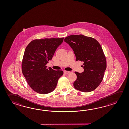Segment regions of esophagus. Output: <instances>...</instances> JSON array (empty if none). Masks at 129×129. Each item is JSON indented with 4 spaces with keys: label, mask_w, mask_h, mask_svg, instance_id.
<instances>
[{
    "label": "esophagus",
    "mask_w": 129,
    "mask_h": 129,
    "mask_svg": "<svg viewBox=\"0 0 129 129\" xmlns=\"http://www.w3.org/2000/svg\"><path fill=\"white\" fill-rule=\"evenodd\" d=\"M63 73H64V74H68L70 73V71H63Z\"/></svg>",
    "instance_id": "obj_1"
}]
</instances>
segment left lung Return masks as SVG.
I'll use <instances>...</instances> for the list:
<instances>
[{
	"instance_id": "obj_1",
	"label": "left lung",
	"mask_w": 129,
	"mask_h": 129,
	"mask_svg": "<svg viewBox=\"0 0 129 129\" xmlns=\"http://www.w3.org/2000/svg\"><path fill=\"white\" fill-rule=\"evenodd\" d=\"M71 47L76 60L84 62L82 73L75 72L77 80L73 83L77 90L89 92L97 88L103 80L107 61L102 47L95 39L82 35H71L64 40Z\"/></svg>"
}]
</instances>
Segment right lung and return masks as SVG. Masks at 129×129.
Masks as SVG:
<instances>
[{"label":"right lung","instance_id":"right-lung-1","mask_svg":"<svg viewBox=\"0 0 129 129\" xmlns=\"http://www.w3.org/2000/svg\"><path fill=\"white\" fill-rule=\"evenodd\" d=\"M63 38L34 40L25 50L22 61V72L33 90L47 94L55 89L63 71L47 68L55 51L63 42Z\"/></svg>","mask_w":129,"mask_h":129}]
</instances>
